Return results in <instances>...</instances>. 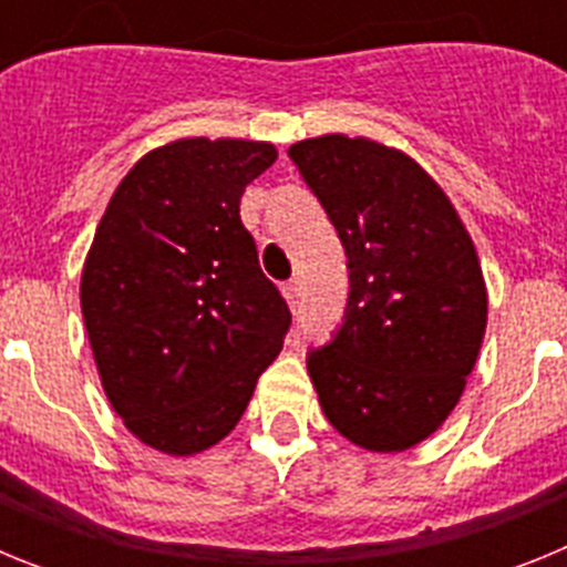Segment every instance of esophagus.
Returning <instances> with one entry per match:
<instances>
[{
	"label": "esophagus",
	"mask_w": 567,
	"mask_h": 567,
	"mask_svg": "<svg viewBox=\"0 0 567 567\" xmlns=\"http://www.w3.org/2000/svg\"><path fill=\"white\" fill-rule=\"evenodd\" d=\"M284 295H287V303L292 307V312L300 309V280H287L284 284Z\"/></svg>",
	"instance_id": "34e87169"
}]
</instances>
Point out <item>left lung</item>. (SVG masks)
I'll return each instance as SVG.
<instances>
[{
  "instance_id": "obj_1",
  "label": "left lung",
  "mask_w": 567,
  "mask_h": 567,
  "mask_svg": "<svg viewBox=\"0 0 567 567\" xmlns=\"http://www.w3.org/2000/svg\"><path fill=\"white\" fill-rule=\"evenodd\" d=\"M349 269L343 320L307 369L329 423L403 452L449 417L485 334L483 269L443 189L409 155L320 135L289 147Z\"/></svg>"
}]
</instances>
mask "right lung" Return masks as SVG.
<instances>
[{
	"label": "right lung",
	"instance_id": "right-lung-1",
	"mask_svg": "<svg viewBox=\"0 0 567 567\" xmlns=\"http://www.w3.org/2000/svg\"><path fill=\"white\" fill-rule=\"evenodd\" d=\"M272 144L184 138L147 153L110 198L82 275V315L107 400L167 454L227 437L292 315L260 272L240 195Z\"/></svg>",
	"mask_w": 567,
	"mask_h": 567
}]
</instances>
